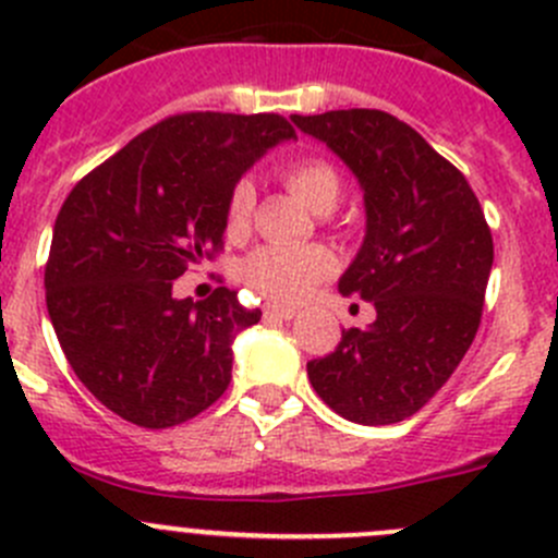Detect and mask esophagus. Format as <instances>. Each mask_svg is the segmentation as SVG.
<instances>
[{"label":"esophagus","instance_id":"obj_1","mask_svg":"<svg viewBox=\"0 0 558 558\" xmlns=\"http://www.w3.org/2000/svg\"><path fill=\"white\" fill-rule=\"evenodd\" d=\"M264 315H269V318L291 320L296 315V311H294V307H283V305H267V307H264Z\"/></svg>","mask_w":558,"mask_h":558}]
</instances>
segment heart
Segmentation results:
<instances>
[{
  "label": "heart",
  "instance_id": "obj_1",
  "mask_svg": "<svg viewBox=\"0 0 558 558\" xmlns=\"http://www.w3.org/2000/svg\"><path fill=\"white\" fill-rule=\"evenodd\" d=\"M286 185L315 213H331L342 196V178L329 161L300 159L286 167ZM253 191L251 180H240L229 194L227 229L232 234L245 232L251 223ZM335 272V256L320 245H283L269 243L256 247L245 258V283L272 302L294 305L315 289V283Z\"/></svg>",
  "mask_w": 558,
  "mask_h": 558
}]
</instances>
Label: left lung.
I'll use <instances>...</instances> for the list:
<instances>
[{"instance_id": "8db88e82", "label": "left lung", "mask_w": 558, "mask_h": 558, "mask_svg": "<svg viewBox=\"0 0 558 558\" xmlns=\"http://www.w3.org/2000/svg\"><path fill=\"white\" fill-rule=\"evenodd\" d=\"M364 191V243L340 291L375 305L307 378L335 413L384 426L418 413L453 375L481 324L494 264L481 202L451 161L384 110L291 116Z\"/></svg>"}]
</instances>
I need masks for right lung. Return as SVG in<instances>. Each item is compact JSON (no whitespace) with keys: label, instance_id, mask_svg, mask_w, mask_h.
Returning a JSON list of instances; mask_svg holds the SVG:
<instances>
[{"label":"right lung","instance_id":"add662e5","mask_svg":"<svg viewBox=\"0 0 558 558\" xmlns=\"http://www.w3.org/2000/svg\"><path fill=\"white\" fill-rule=\"evenodd\" d=\"M275 112H183L88 172L53 227L45 302L81 384L121 418L167 429L232 380V342L262 311L238 291L174 300L172 280L221 247L229 194L278 143Z\"/></svg>","mask_w":558,"mask_h":558}]
</instances>
